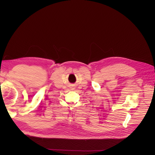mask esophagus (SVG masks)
Segmentation results:
<instances>
[{"instance_id":"34e87169","label":"esophagus","mask_w":155,"mask_h":155,"mask_svg":"<svg viewBox=\"0 0 155 155\" xmlns=\"http://www.w3.org/2000/svg\"><path fill=\"white\" fill-rule=\"evenodd\" d=\"M72 90H74V89H75V87H72Z\"/></svg>"}]
</instances>
